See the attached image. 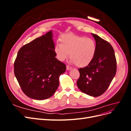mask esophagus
Masks as SVG:
<instances>
[{
  "mask_svg": "<svg viewBox=\"0 0 131 131\" xmlns=\"http://www.w3.org/2000/svg\"><path fill=\"white\" fill-rule=\"evenodd\" d=\"M72 69V67H70L69 66H67V70H69Z\"/></svg>",
  "mask_w": 131,
  "mask_h": 131,
  "instance_id": "34e87169",
  "label": "esophagus"
}]
</instances>
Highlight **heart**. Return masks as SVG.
I'll return each instance as SVG.
<instances>
[{"instance_id": "heart-1", "label": "heart", "mask_w": 131, "mask_h": 131, "mask_svg": "<svg viewBox=\"0 0 131 131\" xmlns=\"http://www.w3.org/2000/svg\"><path fill=\"white\" fill-rule=\"evenodd\" d=\"M60 41L54 47L58 60L64 61L69 54L70 62L79 67H86L92 61L96 52V42L92 39L68 34L63 35Z\"/></svg>"}]
</instances>
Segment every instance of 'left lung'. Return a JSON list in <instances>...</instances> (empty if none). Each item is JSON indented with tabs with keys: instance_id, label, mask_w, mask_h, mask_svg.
<instances>
[{
	"instance_id": "1",
	"label": "left lung",
	"mask_w": 131,
	"mask_h": 131,
	"mask_svg": "<svg viewBox=\"0 0 131 131\" xmlns=\"http://www.w3.org/2000/svg\"><path fill=\"white\" fill-rule=\"evenodd\" d=\"M96 41V52L92 61L84 68L79 69L80 77L77 86L81 92L98 97L108 89L116 72V60L110 43L92 33Z\"/></svg>"
}]
</instances>
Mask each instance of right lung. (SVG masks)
<instances>
[{"mask_svg": "<svg viewBox=\"0 0 131 131\" xmlns=\"http://www.w3.org/2000/svg\"><path fill=\"white\" fill-rule=\"evenodd\" d=\"M52 31L36 38L19 50L14 73L27 96L36 100L51 97L59 86L66 66L56 58Z\"/></svg>", "mask_w": 131, "mask_h": 131, "instance_id": "add662e5", "label": "right lung"}]
</instances>
